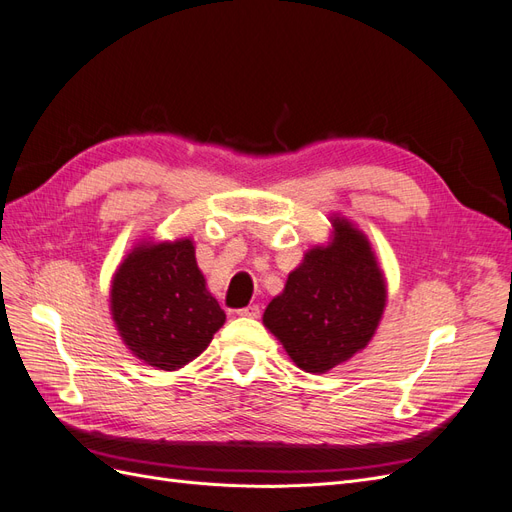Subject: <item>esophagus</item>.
<instances>
[{"instance_id":"34e87169","label":"esophagus","mask_w":512,"mask_h":512,"mask_svg":"<svg viewBox=\"0 0 512 512\" xmlns=\"http://www.w3.org/2000/svg\"><path fill=\"white\" fill-rule=\"evenodd\" d=\"M239 316H245V318H258V316H260V307H258V305H247V307L239 309Z\"/></svg>"}]
</instances>
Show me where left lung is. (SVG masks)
<instances>
[{
    "label": "left lung",
    "mask_w": 512,
    "mask_h": 512,
    "mask_svg": "<svg viewBox=\"0 0 512 512\" xmlns=\"http://www.w3.org/2000/svg\"><path fill=\"white\" fill-rule=\"evenodd\" d=\"M331 224V241L303 256L262 316L294 365L309 374L361 352L386 305V282L367 237L346 218L335 215Z\"/></svg>",
    "instance_id": "left-lung-1"
}]
</instances>
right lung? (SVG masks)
<instances>
[{
    "instance_id": "obj_1",
    "label": "right lung",
    "mask_w": 512,
    "mask_h": 512,
    "mask_svg": "<svg viewBox=\"0 0 512 512\" xmlns=\"http://www.w3.org/2000/svg\"><path fill=\"white\" fill-rule=\"evenodd\" d=\"M111 314L136 359L164 371L194 361L226 322L192 239L138 243L113 275Z\"/></svg>"
}]
</instances>
